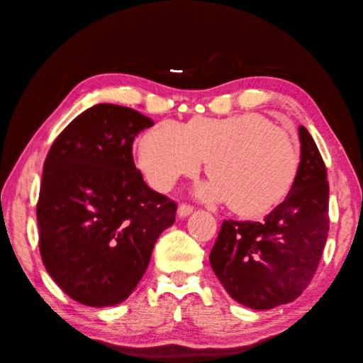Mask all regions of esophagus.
<instances>
[{
    "mask_svg": "<svg viewBox=\"0 0 363 363\" xmlns=\"http://www.w3.org/2000/svg\"><path fill=\"white\" fill-rule=\"evenodd\" d=\"M194 208L190 206V204H179V208H177V216L181 217V219H184V217H187L192 214Z\"/></svg>",
    "mask_w": 363,
    "mask_h": 363,
    "instance_id": "34e87169",
    "label": "esophagus"
}]
</instances>
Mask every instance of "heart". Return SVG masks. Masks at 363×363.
Returning a JSON list of instances; mask_svg holds the SVG:
<instances>
[{
	"label": "heart",
	"instance_id": "b5f03b06",
	"mask_svg": "<svg viewBox=\"0 0 363 363\" xmlns=\"http://www.w3.org/2000/svg\"><path fill=\"white\" fill-rule=\"evenodd\" d=\"M203 160L213 179L199 190L201 199L228 201L236 214L260 217L291 192L301 152L286 130L255 113L195 117L186 125L164 121L147 130L138 146V164L157 190L196 174Z\"/></svg>",
	"mask_w": 363,
	"mask_h": 363
}]
</instances>
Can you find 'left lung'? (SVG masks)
<instances>
[{"instance_id":"8db88e82","label":"left lung","mask_w":363,"mask_h":363,"mask_svg":"<svg viewBox=\"0 0 363 363\" xmlns=\"http://www.w3.org/2000/svg\"><path fill=\"white\" fill-rule=\"evenodd\" d=\"M301 163L286 200L262 222L223 220L209 254L228 295L252 309L294 301L311 282L328 235V182L313 136L300 125Z\"/></svg>"}]
</instances>
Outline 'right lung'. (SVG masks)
Instances as JSON below:
<instances>
[{
	"label": "right lung",
	"instance_id": "obj_1",
	"mask_svg": "<svg viewBox=\"0 0 363 363\" xmlns=\"http://www.w3.org/2000/svg\"><path fill=\"white\" fill-rule=\"evenodd\" d=\"M154 121L118 104H95L52 144L38 201L39 250L62 291L82 305L127 300L155 241L174 223L176 203L154 192L131 146Z\"/></svg>",
	"mask_w": 363,
	"mask_h": 363
}]
</instances>
